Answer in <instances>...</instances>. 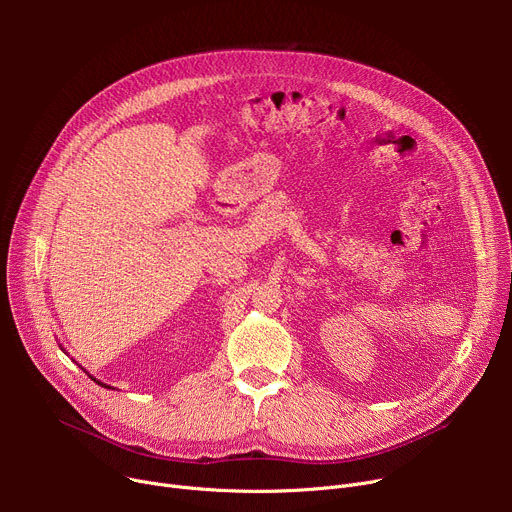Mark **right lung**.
I'll return each instance as SVG.
<instances>
[{
	"label": "right lung",
	"mask_w": 512,
	"mask_h": 512,
	"mask_svg": "<svg viewBox=\"0 0 512 512\" xmlns=\"http://www.w3.org/2000/svg\"><path fill=\"white\" fill-rule=\"evenodd\" d=\"M91 380H93V382H97V384H99V386H103V388H110V386H105L103 382H99V380H95V378H91Z\"/></svg>",
	"instance_id": "1"
}]
</instances>
